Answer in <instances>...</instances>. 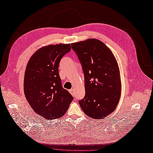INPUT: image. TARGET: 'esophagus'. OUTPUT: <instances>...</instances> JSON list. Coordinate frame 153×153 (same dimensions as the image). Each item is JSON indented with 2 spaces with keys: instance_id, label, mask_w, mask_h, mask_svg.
I'll use <instances>...</instances> for the list:
<instances>
[{
  "instance_id": "obj_1",
  "label": "esophagus",
  "mask_w": 153,
  "mask_h": 153,
  "mask_svg": "<svg viewBox=\"0 0 153 153\" xmlns=\"http://www.w3.org/2000/svg\"><path fill=\"white\" fill-rule=\"evenodd\" d=\"M69 92H70V93H71L73 96H75V89H71V90H69Z\"/></svg>"
}]
</instances>
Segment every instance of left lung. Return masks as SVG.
<instances>
[{"instance_id":"1","label":"left lung","mask_w":153,"mask_h":153,"mask_svg":"<svg viewBox=\"0 0 153 153\" xmlns=\"http://www.w3.org/2000/svg\"><path fill=\"white\" fill-rule=\"evenodd\" d=\"M71 47L84 75L85 94L79 100V105L89 117L103 119L115 109L121 96V84L116 59L98 39L72 43Z\"/></svg>"}]
</instances>
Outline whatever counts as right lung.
Listing matches in <instances>:
<instances>
[{"instance_id":"add662e5","label":"right lung","mask_w":153,"mask_h":153,"mask_svg":"<svg viewBox=\"0 0 153 153\" xmlns=\"http://www.w3.org/2000/svg\"><path fill=\"white\" fill-rule=\"evenodd\" d=\"M70 44L50 45L39 49L27 64L24 93L34 112L47 119L60 118L66 113L73 97L62 86L59 66Z\"/></svg>"}]
</instances>
